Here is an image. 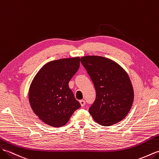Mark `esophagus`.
<instances>
[{"label": "esophagus", "instance_id": "34e87169", "mask_svg": "<svg viewBox=\"0 0 159 159\" xmlns=\"http://www.w3.org/2000/svg\"><path fill=\"white\" fill-rule=\"evenodd\" d=\"M80 103L81 105V106L84 107V105H85V104H86V102H85V101H84V100H80Z\"/></svg>", "mask_w": 159, "mask_h": 159}]
</instances>
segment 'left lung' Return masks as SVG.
<instances>
[{
  "mask_svg": "<svg viewBox=\"0 0 159 159\" xmlns=\"http://www.w3.org/2000/svg\"><path fill=\"white\" fill-rule=\"evenodd\" d=\"M96 90L89 111L95 122L111 126L121 121L131 108L134 93L129 77L120 66L102 56L81 58Z\"/></svg>",
  "mask_w": 159,
  "mask_h": 159,
  "instance_id": "8db88e82",
  "label": "left lung"
}]
</instances>
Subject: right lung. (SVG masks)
<instances>
[{
    "instance_id": "1",
    "label": "right lung",
    "mask_w": 159,
    "mask_h": 159,
    "mask_svg": "<svg viewBox=\"0 0 159 159\" xmlns=\"http://www.w3.org/2000/svg\"><path fill=\"white\" fill-rule=\"evenodd\" d=\"M79 57L63 58L47 63L35 75L29 89V102L41 120L54 127L68 122L81 107L69 82L80 67Z\"/></svg>"
}]
</instances>
